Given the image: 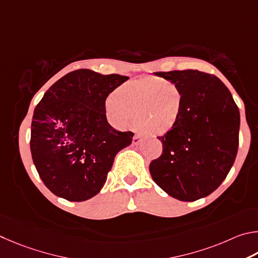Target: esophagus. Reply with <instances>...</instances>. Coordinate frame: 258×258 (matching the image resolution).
<instances>
[{
  "instance_id": "obj_1",
  "label": "esophagus",
  "mask_w": 258,
  "mask_h": 258,
  "mask_svg": "<svg viewBox=\"0 0 258 258\" xmlns=\"http://www.w3.org/2000/svg\"><path fill=\"white\" fill-rule=\"evenodd\" d=\"M141 136L139 135H135L134 138H133V144L134 145H139V143H141Z\"/></svg>"
}]
</instances>
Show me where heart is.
Segmentation results:
<instances>
[{"instance_id":"obj_1","label":"heart","mask_w":258,"mask_h":258,"mask_svg":"<svg viewBox=\"0 0 258 258\" xmlns=\"http://www.w3.org/2000/svg\"><path fill=\"white\" fill-rule=\"evenodd\" d=\"M183 97L177 85L159 78H143L120 86L105 104L113 124L128 128L135 123L147 135L168 133L181 114Z\"/></svg>"}]
</instances>
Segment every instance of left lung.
Instances as JSON below:
<instances>
[{"mask_svg": "<svg viewBox=\"0 0 258 258\" xmlns=\"http://www.w3.org/2000/svg\"><path fill=\"white\" fill-rule=\"evenodd\" d=\"M177 85L183 105L164 136L162 155L150 164L159 187L171 197L194 202L209 196L236 160L240 113L232 95L214 75L198 70L154 72Z\"/></svg>", "mask_w": 258, "mask_h": 258, "instance_id": "obj_1", "label": "left lung"}]
</instances>
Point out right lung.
I'll return each instance as SVG.
<instances>
[{
  "instance_id": "right-lung-1",
  "label": "right lung",
  "mask_w": 258,
  "mask_h": 258,
  "mask_svg": "<svg viewBox=\"0 0 258 258\" xmlns=\"http://www.w3.org/2000/svg\"><path fill=\"white\" fill-rule=\"evenodd\" d=\"M129 79L88 69L69 72L37 104L30 151L45 186L57 197L84 202L101 191L115 155L133 142L132 132L112 128L108 94Z\"/></svg>"
}]
</instances>
